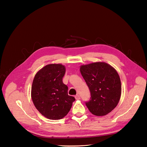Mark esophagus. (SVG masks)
I'll list each match as a JSON object with an SVG mask.
<instances>
[{
    "mask_svg": "<svg viewBox=\"0 0 147 147\" xmlns=\"http://www.w3.org/2000/svg\"><path fill=\"white\" fill-rule=\"evenodd\" d=\"M75 98H76V100H80V95H76L75 96Z\"/></svg>",
    "mask_w": 147,
    "mask_h": 147,
    "instance_id": "34e87169",
    "label": "esophagus"
}]
</instances>
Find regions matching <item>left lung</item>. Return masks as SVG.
I'll use <instances>...</instances> for the list:
<instances>
[{
	"instance_id": "8db88e82",
	"label": "left lung",
	"mask_w": 147,
	"mask_h": 147,
	"mask_svg": "<svg viewBox=\"0 0 147 147\" xmlns=\"http://www.w3.org/2000/svg\"><path fill=\"white\" fill-rule=\"evenodd\" d=\"M80 72L90 92L85 102L90 112L98 116L111 112L116 107L121 94V83L117 71L105 62H94L80 67Z\"/></svg>"
}]
</instances>
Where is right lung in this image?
<instances>
[{"label": "right lung", "mask_w": 147, "mask_h": 147, "mask_svg": "<svg viewBox=\"0 0 147 147\" xmlns=\"http://www.w3.org/2000/svg\"><path fill=\"white\" fill-rule=\"evenodd\" d=\"M65 68L62 64L45 65L35 74L32 98L40 113L52 120L61 119L69 112L74 96L68 95V87L62 82Z\"/></svg>", "instance_id": "obj_1"}]
</instances>
